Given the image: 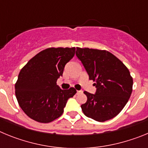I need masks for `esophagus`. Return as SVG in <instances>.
<instances>
[{
	"label": "esophagus",
	"mask_w": 148,
	"mask_h": 148,
	"mask_svg": "<svg viewBox=\"0 0 148 148\" xmlns=\"http://www.w3.org/2000/svg\"><path fill=\"white\" fill-rule=\"evenodd\" d=\"M83 91L82 90H77V93H82Z\"/></svg>",
	"instance_id": "obj_1"
}]
</instances>
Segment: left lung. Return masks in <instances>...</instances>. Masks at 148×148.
<instances>
[{"label": "left lung", "instance_id": "1", "mask_svg": "<svg viewBox=\"0 0 148 148\" xmlns=\"http://www.w3.org/2000/svg\"><path fill=\"white\" fill-rule=\"evenodd\" d=\"M75 55L96 88L95 94L84 92L87 97L81 106L84 114L101 122L114 118L132 93L133 78L128 69L108 51L77 47Z\"/></svg>", "mask_w": 148, "mask_h": 148}]
</instances>
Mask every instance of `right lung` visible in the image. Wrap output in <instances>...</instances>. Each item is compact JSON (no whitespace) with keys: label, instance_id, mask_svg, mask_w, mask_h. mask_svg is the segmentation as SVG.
I'll list each match as a JSON object with an SVG mask.
<instances>
[{"label":"right lung","instance_id":"right-lung-1","mask_svg":"<svg viewBox=\"0 0 148 148\" xmlns=\"http://www.w3.org/2000/svg\"><path fill=\"white\" fill-rule=\"evenodd\" d=\"M75 53V47L48 48L22 68L15 84V95L21 108L29 118L49 123L62 115L66 101L76 90L73 87L61 90L56 82Z\"/></svg>","mask_w":148,"mask_h":148}]
</instances>
